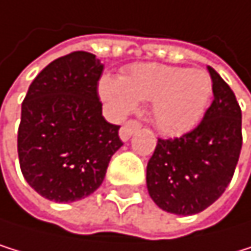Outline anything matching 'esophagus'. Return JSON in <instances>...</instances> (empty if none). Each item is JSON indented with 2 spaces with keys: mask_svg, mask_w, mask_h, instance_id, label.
<instances>
[{
  "mask_svg": "<svg viewBox=\"0 0 251 251\" xmlns=\"http://www.w3.org/2000/svg\"><path fill=\"white\" fill-rule=\"evenodd\" d=\"M142 128V125L138 123L137 120H129V122H126L123 125V126L120 128V132H119V135H120V138L123 142H128L129 138H131V135L135 132V131H138Z\"/></svg>",
  "mask_w": 251,
  "mask_h": 251,
  "instance_id": "obj_1",
  "label": "esophagus"
}]
</instances>
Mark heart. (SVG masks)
Segmentation results:
<instances>
[{
    "label": "heart",
    "instance_id": "heart-1",
    "mask_svg": "<svg viewBox=\"0 0 251 251\" xmlns=\"http://www.w3.org/2000/svg\"><path fill=\"white\" fill-rule=\"evenodd\" d=\"M99 94L116 117H125L137 102L152 103V120L166 135L192 131L202 119L212 96V79L198 68L161 64L132 65L125 76H103Z\"/></svg>",
    "mask_w": 251,
    "mask_h": 251
}]
</instances>
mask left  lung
I'll use <instances>...</instances> for the list:
<instances>
[{
  "label": "left lung",
  "instance_id": "left-lung-1",
  "mask_svg": "<svg viewBox=\"0 0 251 251\" xmlns=\"http://www.w3.org/2000/svg\"><path fill=\"white\" fill-rule=\"evenodd\" d=\"M213 102L198 126L161 140L146 168L151 198L163 210L195 215L207 209L232 181L242 146L241 108L235 93L212 67Z\"/></svg>",
  "mask_w": 251,
  "mask_h": 251
}]
</instances>
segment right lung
Masks as SVG:
<instances>
[{
    "mask_svg": "<svg viewBox=\"0 0 251 251\" xmlns=\"http://www.w3.org/2000/svg\"><path fill=\"white\" fill-rule=\"evenodd\" d=\"M103 64L87 51L62 56L28 87L21 106L18 157L25 181L54 202H73L102 184L123 145L102 116L97 82Z\"/></svg>",
    "mask_w": 251,
    "mask_h": 251,
    "instance_id": "1",
    "label": "right lung"
}]
</instances>
